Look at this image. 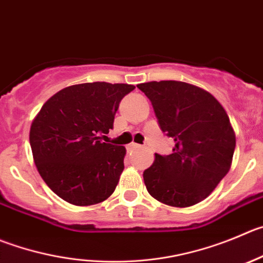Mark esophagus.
I'll return each instance as SVG.
<instances>
[{
    "label": "esophagus",
    "mask_w": 263,
    "mask_h": 263,
    "mask_svg": "<svg viewBox=\"0 0 263 263\" xmlns=\"http://www.w3.org/2000/svg\"><path fill=\"white\" fill-rule=\"evenodd\" d=\"M139 148H140V145L136 143H131L128 145V151H136V149H139Z\"/></svg>",
    "instance_id": "esophagus-1"
}]
</instances>
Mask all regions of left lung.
I'll return each instance as SVG.
<instances>
[{"label":"left lung","instance_id":"1","mask_svg":"<svg viewBox=\"0 0 263 263\" xmlns=\"http://www.w3.org/2000/svg\"><path fill=\"white\" fill-rule=\"evenodd\" d=\"M151 100L159 128L174 140L173 153L154 154L144 171L152 197L175 208L205 200L231 167L236 145L227 112L209 92L176 80L137 85Z\"/></svg>","mask_w":263,"mask_h":263}]
</instances>
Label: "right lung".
<instances>
[{"mask_svg":"<svg viewBox=\"0 0 263 263\" xmlns=\"http://www.w3.org/2000/svg\"><path fill=\"white\" fill-rule=\"evenodd\" d=\"M134 85L105 82L63 88L51 96L29 131L33 161L48 187L78 206L112 195L124 168L126 148L102 143L119 102Z\"/></svg>","mask_w":263,"mask_h":263,"instance_id":"1","label":"right lung"}]
</instances>
